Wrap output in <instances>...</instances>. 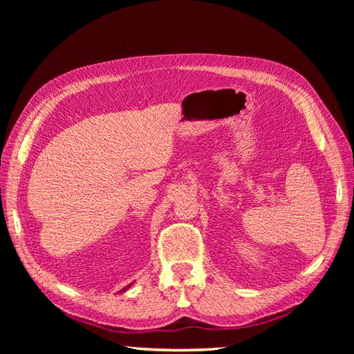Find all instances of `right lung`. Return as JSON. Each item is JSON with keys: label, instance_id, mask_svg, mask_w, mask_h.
<instances>
[{"label": "right lung", "instance_id": "obj_1", "mask_svg": "<svg viewBox=\"0 0 354 354\" xmlns=\"http://www.w3.org/2000/svg\"><path fill=\"white\" fill-rule=\"evenodd\" d=\"M131 285H133V283H130V285H127L125 288H122V289H121V291H120V292H125V291H127V289H128V288H130Z\"/></svg>", "mask_w": 354, "mask_h": 354}]
</instances>
